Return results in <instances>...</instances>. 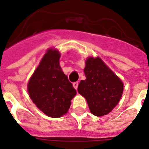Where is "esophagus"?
I'll use <instances>...</instances> for the list:
<instances>
[{"label": "esophagus", "mask_w": 149, "mask_h": 149, "mask_svg": "<svg viewBox=\"0 0 149 149\" xmlns=\"http://www.w3.org/2000/svg\"><path fill=\"white\" fill-rule=\"evenodd\" d=\"M78 84H79V83L78 82H74L73 84H72V85H73V87H74V88L76 90L77 89V87H78Z\"/></svg>", "instance_id": "esophagus-1"}]
</instances>
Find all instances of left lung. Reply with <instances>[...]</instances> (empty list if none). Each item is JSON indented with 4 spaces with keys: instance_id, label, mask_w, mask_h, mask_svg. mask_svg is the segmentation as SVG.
<instances>
[{
    "instance_id": "obj_1",
    "label": "left lung",
    "mask_w": 149,
    "mask_h": 149,
    "mask_svg": "<svg viewBox=\"0 0 149 149\" xmlns=\"http://www.w3.org/2000/svg\"><path fill=\"white\" fill-rule=\"evenodd\" d=\"M84 71L86 79L78 85L79 94L86 98L92 114L102 116L109 113L122 97V81L100 58H87Z\"/></svg>"
}]
</instances>
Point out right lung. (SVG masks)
<instances>
[{
	"mask_svg": "<svg viewBox=\"0 0 149 149\" xmlns=\"http://www.w3.org/2000/svg\"><path fill=\"white\" fill-rule=\"evenodd\" d=\"M60 54L49 49L29 79L28 92L33 102L50 117H61L70 109L77 91L59 65Z\"/></svg>",
	"mask_w": 149,
	"mask_h": 149,
	"instance_id": "right-lung-1",
	"label": "right lung"
}]
</instances>
